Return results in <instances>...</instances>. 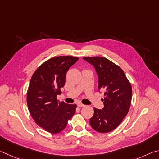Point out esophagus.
I'll list each match as a JSON object with an SVG mask.
<instances>
[{
    "label": "esophagus",
    "instance_id": "34e87169",
    "mask_svg": "<svg viewBox=\"0 0 159 159\" xmlns=\"http://www.w3.org/2000/svg\"><path fill=\"white\" fill-rule=\"evenodd\" d=\"M77 106H78V107H84L85 105H84V104L81 103V102H78V103H77Z\"/></svg>",
    "mask_w": 159,
    "mask_h": 159
}]
</instances>
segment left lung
I'll return each mask as SVG.
<instances>
[{"label": "left lung", "instance_id": "1", "mask_svg": "<svg viewBox=\"0 0 159 159\" xmlns=\"http://www.w3.org/2000/svg\"><path fill=\"white\" fill-rule=\"evenodd\" d=\"M96 69L98 90L104 92V107L94 108L90 125L96 131L108 133L115 129L129 111L132 87L120 67L105 57H84Z\"/></svg>", "mask_w": 159, "mask_h": 159}]
</instances>
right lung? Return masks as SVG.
<instances>
[{
    "instance_id": "add662e5",
    "label": "right lung",
    "mask_w": 159,
    "mask_h": 159,
    "mask_svg": "<svg viewBox=\"0 0 159 159\" xmlns=\"http://www.w3.org/2000/svg\"><path fill=\"white\" fill-rule=\"evenodd\" d=\"M78 57L60 56L46 61L33 74L27 91V105L33 120L52 134L65 129L75 113L77 105L66 104L57 98L66 82L69 68Z\"/></svg>"
}]
</instances>
